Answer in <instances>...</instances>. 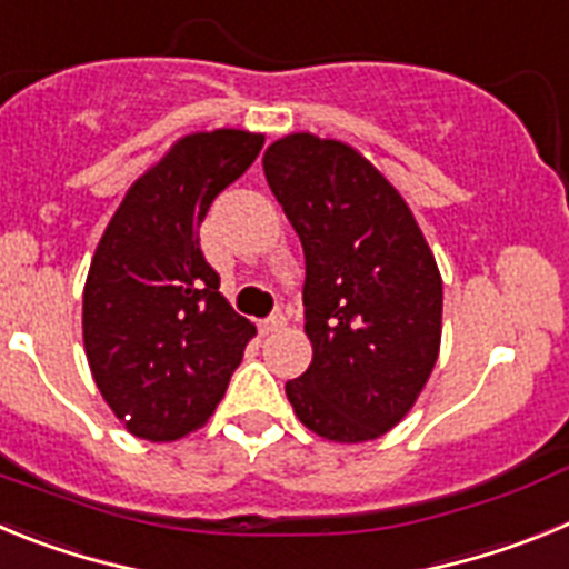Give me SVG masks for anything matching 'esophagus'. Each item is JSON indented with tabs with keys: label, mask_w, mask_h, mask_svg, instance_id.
<instances>
[{
	"label": "esophagus",
	"mask_w": 569,
	"mask_h": 569,
	"mask_svg": "<svg viewBox=\"0 0 569 569\" xmlns=\"http://www.w3.org/2000/svg\"><path fill=\"white\" fill-rule=\"evenodd\" d=\"M284 313H281V310H276V313H270L268 319H261L259 321V330L261 333H276V330H281L284 328Z\"/></svg>",
	"instance_id": "34e87169"
}]
</instances>
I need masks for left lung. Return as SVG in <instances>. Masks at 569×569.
<instances>
[{
    "instance_id": "8db88e82",
    "label": "left lung",
    "mask_w": 569,
    "mask_h": 569,
    "mask_svg": "<svg viewBox=\"0 0 569 569\" xmlns=\"http://www.w3.org/2000/svg\"><path fill=\"white\" fill-rule=\"evenodd\" d=\"M264 176L305 248L313 361L284 385L305 427L370 441L399 425L439 359L441 276L413 213L353 148L284 136Z\"/></svg>"
}]
</instances>
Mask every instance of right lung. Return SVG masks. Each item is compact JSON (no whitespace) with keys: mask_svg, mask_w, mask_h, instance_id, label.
<instances>
[{"mask_svg":"<svg viewBox=\"0 0 569 569\" xmlns=\"http://www.w3.org/2000/svg\"><path fill=\"white\" fill-rule=\"evenodd\" d=\"M261 144L248 130L184 136L128 190L90 261L84 353L99 393L139 439L202 427L253 339L219 293L199 224Z\"/></svg>","mask_w":569,"mask_h":569,"instance_id":"obj_1","label":"right lung"}]
</instances>
